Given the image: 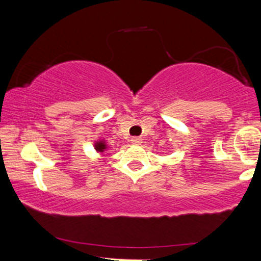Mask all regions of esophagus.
Listing matches in <instances>:
<instances>
[{"instance_id":"1","label":"esophagus","mask_w":261,"mask_h":261,"mask_svg":"<svg viewBox=\"0 0 261 261\" xmlns=\"http://www.w3.org/2000/svg\"><path fill=\"white\" fill-rule=\"evenodd\" d=\"M131 142H133L134 145H141V143H142V139H141V137H133V139H131Z\"/></svg>"}]
</instances>
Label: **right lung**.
I'll use <instances>...</instances> for the list:
<instances>
[{
    "label": "right lung",
    "mask_w": 261,
    "mask_h": 261,
    "mask_svg": "<svg viewBox=\"0 0 261 261\" xmlns=\"http://www.w3.org/2000/svg\"><path fill=\"white\" fill-rule=\"evenodd\" d=\"M107 147H108V146L106 145V141H103V140L97 141V142L94 143V148H95V151H97V152H100V153H103L104 149H107Z\"/></svg>",
    "instance_id": "add662e5"
}]
</instances>
